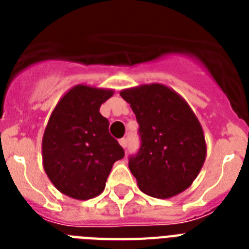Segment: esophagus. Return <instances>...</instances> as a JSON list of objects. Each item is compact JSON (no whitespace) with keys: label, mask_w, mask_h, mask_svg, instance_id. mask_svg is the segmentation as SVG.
Returning a JSON list of instances; mask_svg holds the SVG:
<instances>
[{"label":"esophagus","mask_w":249,"mask_h":249,"mask_svg":"<svg viewBox=\"0 0 249 249\" xmlns=\"http://www.w3.org/2000/svg\"><path fill=\"white\" fill-rule=\"evenodd\" d=\"M119 143H120V146L123 148H126V140H125V138H121V140H119Z\"/></svg>","instance_id":"esophagus-1"}]
</instances>
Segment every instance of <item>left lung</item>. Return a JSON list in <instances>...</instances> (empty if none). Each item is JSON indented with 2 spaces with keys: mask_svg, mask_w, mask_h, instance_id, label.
Returning <instances> with one entry per match:
<instances>
[{
  "mask_svg": "<svg viewBox=\"0 0 249 249\" xmlns=\"http://www.w3.org/2000/svg\"><path fill=\"white\" fill-rule=\"evenodd\" d=\"M140 124L141 147L129 169L141 191L168 199L197 177L207 155L204 133L187 102L163 84L121 90Z\"/></svg>",
  "mask_w": 249,
  "mask_h": 249,
  "instance_id": "8db88e82",
  "label": "left lung"
}]
</instances>
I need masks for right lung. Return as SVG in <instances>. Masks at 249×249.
<instances>
[{
  "instance_id": "1",
  "label": "right lung",
  "mask_w": 249,
  "mask_h": 249,
  "mask_svg": "<svg viewBox=\"0 0 249 249\" xmlns=\"http://www.w3.org/2000/svg\"><path fill=\"white\" fill-rule=\"evenodd\" d=\"M112 89L80 84L70 89L53 109L42 137V164L60 193L77 200L98 196L115 161L124 150L108 133L99 112Z\"/></svg>"
}]
</instances>
